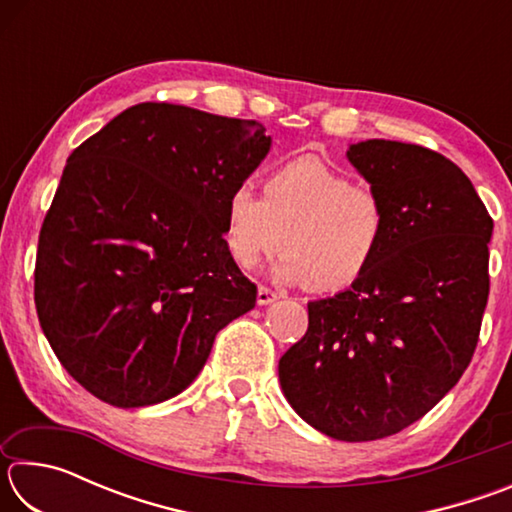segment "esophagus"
Returning <instances> with one entry per match:
<instances>
[{
    "mask_svg": "<svg viewBox=\"0 0 512 512\" xmlns=\"http://www.w3.org/2000/svg\"><path fill=\"white\" fill-rule=\"evenodd\" d=\"M277 298V293L275 291H271L268 287H259L257 289V305H271V302H275Z\"/></svg>",
    "mask_w": 512,
    "mask_h": 512,
    "instance_id": "1",
    "label": "esophagus"
}]
</instances>
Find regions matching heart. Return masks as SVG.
Returning a JSON list of instances; mask_svg holds the SVG:
<instances>
[{"label":"heart","instance_id":"b5f03b06","mask_svg":"<svg viewBox=\"0 0 512 512\" xmlns=\"http://www.w3.org/2000/svg\"><path fill=\"white\" fill-rule=\"evenodd\" d=\"M388 212L375 189L318 158H296L271 171L264 198L239 185L225 203L223 241L241 268H255L280 246L275 273L311 291L350 289L375 262Z\"/></svg>","mask_w":512,"mask_h":512}]
</instances>
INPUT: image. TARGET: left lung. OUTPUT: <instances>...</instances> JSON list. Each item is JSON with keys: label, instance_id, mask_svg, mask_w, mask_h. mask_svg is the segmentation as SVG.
Segmentation results:
<instances>
[{"label": "left lung", "instance_id": "obj_1", "mask_svg": "<svg viewBox=\"0 0 512 512\" xmlns=\"http://www.w3.org/2000/svg\"><path fill=\"white\" fill-rule=\"evenodd\" d=\"M348 160L386 205L384 246L350 289L309 302L307 334L277 372L302 420L363 443L420 420L470 366L492 219L470 178L424 146L366 140Z\"/></svg>", "mask_w": 512, "mask_h": 512}]
</instances>
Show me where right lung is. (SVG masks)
Returning <instances> with one entry per match:
<instances>
[{
    "label": "right lung",
    "mask_w": 512,
    "mask_h": 512,
    "mask_svg": "<svg viewBox=\"0 0 512 512\" xmlns=\"http://www.w3.org/2000/svg\"><path fill=\"white\" fill-rule=\"evenodd\" d=\"M250 119L140 103L67 158L42 223L36 309L58 361L101 402L183 393L257 287L223 241L225 203L271 151Z\"/></svg>",
    "instance_id": "1"
}]
</instances>
